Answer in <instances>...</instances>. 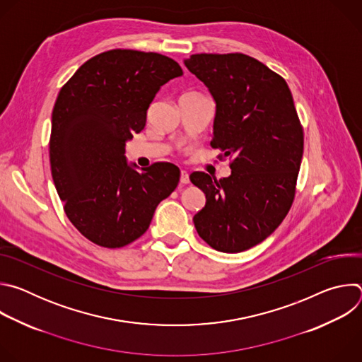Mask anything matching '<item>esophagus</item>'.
<instances>
[{"label": "esophagus", "mask_w": 362, "mask_h": 362, "mask_svg": "<svg viewBox=\"0 0 362 362\" xmlns=\"http://www.w3.org/2000/svg\"><path fill=\"white\" fill-rule=\"evenodd\" d=\"M190 180H189V173L186 170H182L180 172V183L182 185H187Z\"/></svg>", "instance_id": "34e87169"}]
</instances>
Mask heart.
I'll return each mask as SVG.
<instances>
[{"label": "heart", "mask_w": 362, "mask_h": 362, "mask_svg": "<svg viewBox=\"0 0 362 362\" xmlns=\"http://www.w3.org/2000/svg\"><path fill=\"white\" fill-rule=\"evenodd\" d=\"M186 94H196V93H186Z\"/></svg>", "instance_id": "heart-1"}]
</instances>
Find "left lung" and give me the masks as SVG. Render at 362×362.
I'll return each mask as SVG.
<instances>
[{"label": "left lung", "instance_id": "obj_1", "mask_svg": "<svg viewBox=\"0 0 362 362\" xmlns=\"http://www.w3.org/2000/svg\"><path fill=\"white\" fill-rule=\"evenodd\" d=\"M187 70L209 88L216 113L211 146L229 156L230 176L193 172L206 204L199 236L236 253L265 240L288 215L303 153V130L286 81L246 54H193Z\"/></svg>", "mask_w": 362, "mask_h": 362}]
</instances>
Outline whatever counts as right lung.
I'll return each mask as SVG.
<instances>
[{"mask_svg":"<svg viewBox=\"0 0 362 362\" xmlns=\"http://www.w3.org/2000/svg\"><path fill=\"white\" fill-rule=\"evenodd\" d=\"M180 76L166 56L117 48L87 60L62 87L51 116V175L67 218L93 243H132L176 189L177 166L158 162L137 172L124 154L154 95Z\"/></svg>","mask_w":362,"mask_h":362,"instance_id":"1","label":"right lung"}]
</instances>
